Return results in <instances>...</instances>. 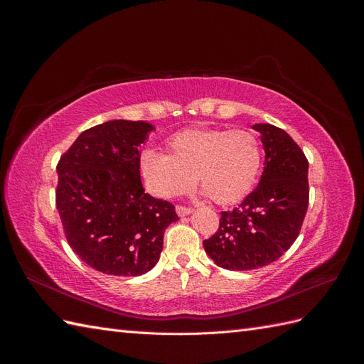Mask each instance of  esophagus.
<instances>
[{"label": "esophagus", "instance_id": "obj_1", "mask_svg": "<svg viewBox=\"0 0 364 364\" xmlns=\"http://www.w3.org/2000/svg\"><path fill=\"white\" fill-rule=\"evenodd\" d=\"M176 213H178L179 217H185V215H190L193 213V209L186 206H176Z\"/></svg>", "mask_w": 364, "mask_h": 364}]
</instances>
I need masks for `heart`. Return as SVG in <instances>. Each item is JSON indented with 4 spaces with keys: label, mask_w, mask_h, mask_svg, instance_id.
I'll use <instances>...</instances> for the list:
<instances>
[{
    "label": "heart",
    "mask_w": 364,
    "mask_h": 364,
    "mask_svg": "<svg viewBox=\"0 0 364 364\" xmlns=\"http://www.w3.org/2000/svg\"><path fill=\"white\" fill-rule=\"evenodd\" d=\"M261 162L259 141L252 132L190 129L170 138L167 156L146 151L139 174L158 199H176L190 191L196 179L213 202L232 205L252 191Z\"/></svg>",
    "instance_id": "heart-1"
}]
</instances>
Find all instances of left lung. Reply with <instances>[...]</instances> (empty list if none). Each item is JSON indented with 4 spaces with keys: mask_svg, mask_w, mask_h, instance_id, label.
<instances>
[{
    "mask_svg": "<svg viewBox=\"0 0 364 364\" xmlns=\"http://www.w3.org/2000/svg\"><path fill=\"white\" fill-rule=\"evenodd\" d=\"M266 151L258 186L232 211H223L217 232L203 241L218 267L253 270L277 261L301 232L308 208V161L287 132L253 124Z\"/></svg>",
    "mask_w": 364,
    "mask_h": 364,
    "instance_id": "obj_1",
    "label": "left lung"
}]
</instances>
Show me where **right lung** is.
Here are the masks:
<instances>
[{"mask_svg":"<svg viewBox=\"0 0 364 364\" xmlns=\"http://www.w3.org/2000/svg\"><path fill=\"white\" fill-rule=\"evenodd\" d=\"M155 129L146 121L112 119L85 130L58 164L56 206L68 245L87 266L139 277L159 261L174 206L144 193L141 151Z\"/></svg>","mask_w":364,"mask_h":364,"instance_id":"obj_1","label":"right lung"}]
</instances>
